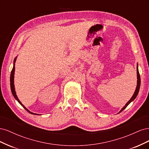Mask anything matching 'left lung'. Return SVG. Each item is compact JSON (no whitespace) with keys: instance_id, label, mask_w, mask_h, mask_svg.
Returning <instances> with one entry per match:
<instances>
[{"instance_id":"obj_1","label":"left lung","mask_w":149,"mask_h":149,"mask_svg":"<svg viewBox=\"0 0 149 149\" xmlns=\"http://www.w3.org/2000/svg\"><path fill=\"white\" fill-rule=\"evenodd\" d=\"M137 88H136V91H135L134 94H133L132 97H131V99L127 102V104L124 106V107L123 108L120 110V112L123 111L124 109H125L126 107H127V106L132 101H134L135 100V98H136L137 96V94L139 93V89H140V86H141V77H140V74H139V70H138V67H137Z\"/></svg>"}]
</instances>
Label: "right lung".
Listing matches in <instances>:
<instances>
[{"instance_id": "add662e5", "label": "right lung", "mask_w": 149, "mask_h": 149, "mask_svg": "<svg viewBox=\"0 0 149 149\" xmlns=\"http://www.w3.org/2000/svg\"><path fill=\"white\" fill-rule=\"evenodd\" d=\"M15 60H16V58H15V60H14V63H15ZM14 71H15V66L13 65V68H12V71H11L10 79V88H11V91H12V94H13V97H14L15 98V100H16L18 102H19L20 104L25 108V109H26V111H27L29 112V113H30V114H34V115H38V114H35V113H33V112H31L29 111L27 109H26V108H25V107L24 106V105L22 104L21 103V102L19 101V99H18V97H17V95H16L15 91L14 84H13V79H14Z\"/></svg>"}]
</instances>
